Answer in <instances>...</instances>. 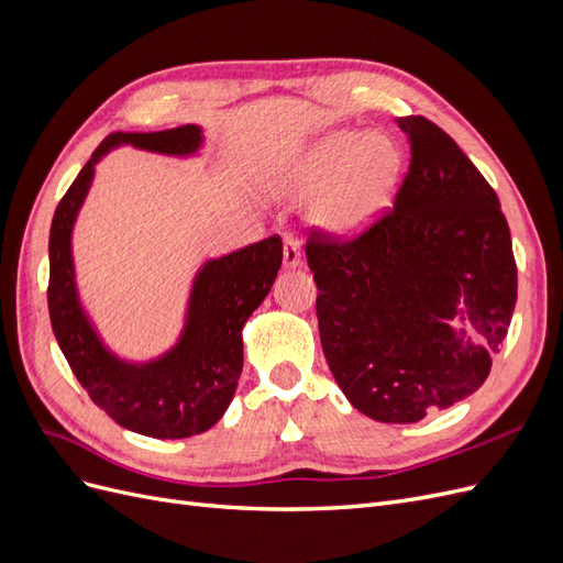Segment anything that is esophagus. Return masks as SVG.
Returning <instances> with one entry per match:
<instances>
[{"instance_id": "1", "label": "esophagus", "mask_w": 563, "mask_h": 563, "mask_svg": "<svg viewBox=\"0 0 563 563\" xmlns=\"http://www.w3.org/2000/svg\"><path fill=\"white\" fill-rule=\"evenodd\" d=\"M300 265V246L294 236H286L284 240V267L296 269Z\"/></svg>"}]
</instances>
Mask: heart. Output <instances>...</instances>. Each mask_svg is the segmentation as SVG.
Segmentation results:
<instances>
[{"label":"heart","mask_w":563,"mask_h":563,"mask_svg":"<svg viewBox=\"0 0 563 563\" xmlns=\"http://www.w3.org/2000/svg\"><path fill=\"white\" fill-rule=\"evenodd\" d=\"M401 174L404 152L391 135L335 129L286 164L279 190L288 197L314 195L308 223L329 240L350 242L380 223Z\"/></svg>","instance_id":"1"}]
</instances>
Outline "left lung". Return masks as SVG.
Returning a JSON list of instances; mask_svg holds the SVG:
<instances>
[{
    "mask_svg": "<svg viewBox=\"0 0 563 563\" xmlns=\"http://www.w3.org/2000/svg\"><path fill=\"white\" fill-rule=\"evenodd\" d=\"M411 168L360 240H312L323 356L378 422H418L488 378L517 302L512 236L498 195L437 124L399 117Z\"/></svg>",
    "mask_w": 563,
    "mask_h": 563,
    "instance_id": "8db88e82",
    "label": "left lung"
}]
</instances>
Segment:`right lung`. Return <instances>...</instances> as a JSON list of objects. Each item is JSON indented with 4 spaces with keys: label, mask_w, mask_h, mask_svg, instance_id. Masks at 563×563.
Listing matches in <instances>:
<instances>
[{
    "label": "right lung",
    "mask_w": 563,
    "mask_h": 563,
    "mask_svg": "<svg viewBox=\"0 0 563 563\" xmlns=\"http://www.w3.org/2000/svg\"><path fill=\"white\" fill-rule=\"evenodd\" d=\"M122 145L190 159L201 155L203 129L183 124L152 133L117 131L96 147L51 223V329L81 387L117 424L155 439H185L211 430L228 411L244 366V323L277 279L282 240L269 236L203 261L190 282L176 343L145 362L119 356L81 300L73 232L93 185L96 166Z\"/></svg>",
    "instance_id": "add662e5"
}]
</instances>
